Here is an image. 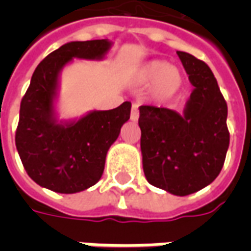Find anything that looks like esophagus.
<instances>
[{
	"label": "esophagus",
	"instance_id": "1",
	"mask_svg": "<svg viewBox=\"0 0 251 251\" xmlns=\"http://www.w3.org/2000/svg\"><path fill=\"white\" fill-rule=\"evenodd\" d=\"M138 117H140V111H138V104H133L131 106V113H130V120L131 121H138Z\"/></svg>",
	"mask_w": 251,
	"mask_h": 251
}]
</instances>
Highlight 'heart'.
<instances>
[{
  "label": "heart",
  "instance_id": "obj_1",
  "mask_svg": "<svg viewBox=\"0 0 251 251\" xmlns=\"http://www.w3.org/2000/svg\"><path fill=\"white\" fill-rule=\"evenodd\" d=\"M138 82L153 84V98L160 102H167L179 93L181 87V75L176 68L164 60H152L141 67L138 71Z\"/></svg>",
  "mask_w": 251,
  "mask_h": 251
}]
</instances>
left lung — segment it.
I'll use <instances>...</instances> for the list:
<instances>
[{
    "mask_svg": "<svg viewBox=\"0 0 251 251\" xmlns=\"http://www.w3.org/2000/svg\"><path fill=\"white\" fill-rule=\"evenodd\" d=\"M194 90L183 114L140 106L142 168L149 184L176 196L200 191L221 174L230 134L227 103L204 62L177 51Z\"/></svg>",
    "mask_w": 251,
    "mask_h": 251,
    "instance_id": "obj_1",
    "label": "left lung"
}]
</instances>
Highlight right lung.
<instances>
[{
	"label": "right lung",
	"mask_w": 251,
	"mask_h": 251,
	"mask_svg": "<svg viewBox=\"0 0 251 251\" xmlns=\"http://www.w3.org/2000/svg\"><path fill=\"white\" fill-rule=\"evenodd\" d=\"M111 46L107 39L71 41L36 67L20 106L16 148L26 174L43 188L76 194L102 177L107 151L130 118L131 103L70 121L57 120L55 103L63 68L72 59L102 60Z\"/></svg>",
	"instance_id": "add662e5"
}]
</instances>
